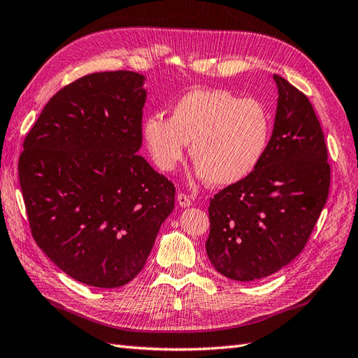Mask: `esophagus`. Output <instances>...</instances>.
<instances>
[{
	"mask_svg": "<svg viewBox=\"0 0 358 358\" xmlns=\"http://www.w3.org/2000/svg\"><path fill=\"white\" fill-rule=\"evenodd\" d=\"M178 203H179L180 208H188V206H191L192 200L187 196V194L180 192V194H178Z\"/></svg>",
	"mask_w": 358,
	"mask_h": 358,
	"instance_id": "obj_1",
	"label": "esophagus"
}]
</instances>
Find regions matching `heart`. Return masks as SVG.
Wrapping results in <instances>:
<instances>
[{
	"mask_svg": "<svg viewBox=\"0 0 358 358\" xmlns=\"http://www.w3.org/2000/svg\"><path fill=\"white\" fill-rule=\"evenodd\" d=\"M143 138L162 171L175 170L189 152L194 175L227 187L251 175L262 161L272 131L264 106L224 90H192L171 109V117L149 115Z\"/></svg>",
	"mask_w": 358,
	"mask_h": 358,
	"instance_id": "obj_1",
	"label": "heart"
}]
</instances>
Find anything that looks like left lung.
<instances>
[{"instance_id":"obj_1","label":"left lung","mask_w":358,"mask_h":358,"mask_svg":"<svg viewBox=\"0 0 358 358\" xmlns=\"http://www.w3.org/2000/svg\"><path fill=\"white\" fill-rule=\"evenodd\" d=\"M278 106L272 137L251 175L209 204L206 252L233 280L276 273L305 248L330 188L327 148L308 96L273 74Z\"/></svg>"}]
</instances>
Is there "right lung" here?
<instances>
[{
  "label": "right lung",
  "mask_w": 358,
  "mask_h": 358,
  "mask_svg": "<svg viewBox=\"0 0 358 358\" xmlns=\"http://www.w3.org/2000/svg\"><path fill=\"white\" fill-rule=\"evenodd\" d=\"M145 79L119 70L64 86L19 158L36 243L62 272L96 288L138 275L175 208L173 183L138 155Z\"/></svg>",
  "instance_id": "add662e5"
}]
</instances>
